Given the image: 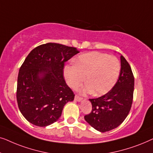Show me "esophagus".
Wrapping results in <instances>:
<instances>
[{"instance_id":"1","label":"esophagus","mask_w":153,"mask_h":153,"mask_svg":"<svg viewBox=\"0 0 153 153\" xmlns=\"http://www.w3.org/2000/svg\"><path fill=\"white\" fill-rule=\"evenodd\" d=\"M74 100H76V101H77V102H80V101H81V100H82V98H81V97H79V96L76 95H75Z\"/></svg>"}]
</instances>
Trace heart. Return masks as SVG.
<instances>
[{"mask_svg":"<svg viewBox=\"0 0 153 153\" xmlns=\"http://www.w3.org/2000/svg\"><path fill=\"white\" fill-rule=\"evenodd\" d=\"M76 65L64 68V76L68 85L76 89L85 81L82 92H93L95 95L107 93L116 84L120 75V63L116 56L93 51L79 56Z\"/></svg>","mask_w":153,"mask_h":153,"instance_id":"b5f03b06","label":"heart"}]
</instances>
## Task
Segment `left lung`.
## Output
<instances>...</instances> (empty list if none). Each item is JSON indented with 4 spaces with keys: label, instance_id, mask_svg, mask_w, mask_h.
Listing matches in <instances>:
<instances>
[{
    "label": "left lung",
    "instance_id": "8db88e82",
    "mask_svg": "<svg viewBox=\"0 0 153 153\" xmlns=\"http://www.w3.org/2000/svg\"><path fill=\"white\" fill-rule=\"evenodd\" d=\"M118 79L113 88L101 97L89 99L92 111L84 118L93 128L106 132L118 127L127 118L133 102L134 77L123 56Z\"/></svg>",
    "mask_w": 153,
    "mask_h": 153
}]
</instances>
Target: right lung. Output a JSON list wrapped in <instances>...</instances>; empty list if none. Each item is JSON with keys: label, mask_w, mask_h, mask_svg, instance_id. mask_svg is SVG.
<instances>
[{"label": "right lung", "mask_w": 153, "mask_h": 153, "mask_svg": "<svg viewBox=\"0 0 153 153\" xmlns=\"http://www.w3.org/2000/svg\"><path fill=\"white\" fill-rule=\"evenodd\" d=\"M79 53L76 48L57 43L35 47L21 66L16 88L19 108L24 118L39 127L55 123L74 94L63 77L65 62Z\"/></svg>", "instance_id": "right-lung-1"}]
</instances>
